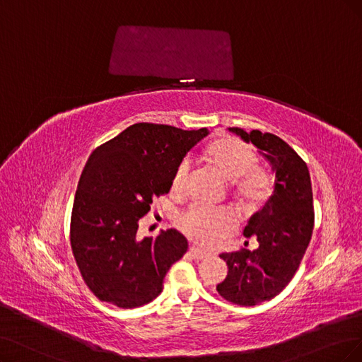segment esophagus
Instances as JSON below:
<instances>
[{"label":"esophagus","instance_id":"esophagus-1","mask_svg":"<svg viewBox=\"0 0 362 362\" xmlns=\"http://www.w3.org/2000/svg\"><path fill=\"white\" fill-rule=\"evenodd\" d=\"M189 255L194 258V259H204V258H207V253H204V252H202V250H198L197 247H189Z\"/></svg>","mask_w":362,"mask_h":362}]
</instances>
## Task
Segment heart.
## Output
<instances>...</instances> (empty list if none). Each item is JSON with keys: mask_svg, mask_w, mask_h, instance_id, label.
<instances>
[{"mask_svg": "<svg viewBox=\"0 0 362 362\" xmlns=\"http://www.w3.org/2000/svg\"><path fill=\"white\" fill-rule=\"evenodd\" d=\"M207 158L226 179L234 182V197L243 207L255 210L273 194L272 171L258 165L255 151L240 139L226 136L216 140L209 147ZM191 170V159H183L174 170L171 179L174 194L185 192ZM235 223V215L230 209H209L202 204L188 207L177 218L182 233L202 247L219 246Z\"/></svg>", "mask_w": 362, "mask_h": 362, "instance_id": "1", "label": "heart"}]
</instances>
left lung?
<instances>
[{"instance_id": "obj_1", "label": "left lung", "mask_w": 362, "mask_h": 362, "mask_svg": "<svg viewBox=\"0 0 362 362\" xmlns=\"http://www.w3.org/2000/svg\"><path fill=\"white\" fill-rule=\"evenodd\" d=\"M230 129L255 144L276 171L273 195L243 230L246 237H257L259 247L219 255L228 265V274L216 286L219 296L237 305H257L285 289L310 243L315 225L312 182L301 156L280 137L258 129Z\"/></svg>"}]
</instances>
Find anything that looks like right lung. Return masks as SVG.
I'll use <instances>...</instances> for the list:
<instances>
[{"mask_svg": "<svg viewBox=\"0 0 362 362\" xmlns=\"http://www.w3.org/2000/svg\"><path fill=\"white\" fill-rule=\"evenodd\" d=\"M207 134L141 122L90 153L74 195L70 245L83 282L100 301L134 309L163 291L188 240L177 230L140 240L139 221L153 198L168 194L174 170Z\"/></svg>", "mask_w": 362, "mask_h": 362, "instance_id": "obj_1", "label": "right lung"}]
</instances>
